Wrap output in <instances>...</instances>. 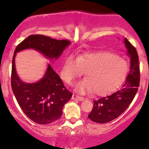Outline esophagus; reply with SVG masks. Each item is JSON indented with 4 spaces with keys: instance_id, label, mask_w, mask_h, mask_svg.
<instances>
[{
    "instance_id": "34e87169",
    "label": "esophagus",
    "mask_w": 149,
    "mask_h": 149,
    "mask_svg": "<svg viewBox=\"0 0 149 149\" xmlns=\"http://www.w3.org/2000/svg\"><path fill=\"white\" fill-rule=\"evenodd\" d=\"M72 100H78V101H83L84 100V98L80 96H78V95H75V94H73L72 95Z\"/></svg>"
}]
</instances>
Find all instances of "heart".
<instances>
[{"label": "heart", "instance_id": "obj_1", "mask_svg": "<svg viewBox=\"0 0 149 149\" xmlns=\"http://www.w3.org/2000/svg\"><path fill=\"white\" fill-rule=\"evenodd\" d=\"M128 71L127 62L108 52L87 54L76 58L70 55L61 69V78L68 84L85 72L86 79L76 85L78 92H92L104 95L115 90L123 81Z\"/></svg>", "mask_w": 149, "mask_h": 149}]
</instances>
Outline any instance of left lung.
Wrapping results in <instances>:
<instances>
[{
	"label": "left lung",
	"mask_w": 149,
	"mask_h": 149,
	"mask_svg": "<svg viewBox=\"0 0 149 149\" xmlns=\"http://www.w3.org/2000/svg\"><path fill=\"white\" fill-rule=\"evenodd\" d=\"M124 42L127 49V55L130 58V73L119 90L94 101L93 108L88 118L97 123H107L120 116L130 105L139 86V56L136 48L127 38H125Z\"/></svg>",
	"instance_id": "8db88e82"
}]
</instances>
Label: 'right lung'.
Here are the masks:
<instances>
[{
    "instance_id": "right-lung-1",
    "label": "right lung",
    "mask_w": 149,
    "mask_h": 149,
    "mask_svg": "<svg viewBox=\"0 0 149 149\" xmlns=\"http://www.w3.org/2000/svg\"><path fill=\"white\" fill-rule=\"evenodd\" d=\"M70 43L66 39L57 40L36 34L27 37L15 49L12 64V90L24 113L36 123L47 125L59 119L64 104L72 97V93L65 88L50 64H48L45 76L38 82L31 84L22 82L15 70L16 53L31 48L36 49L49 59H57Z\"/></svg>"
}]
</instances>
